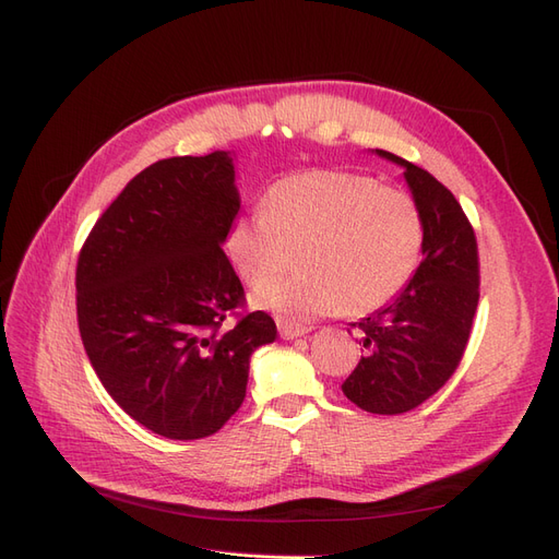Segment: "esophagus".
Here are the masks:
<instances>
[{
	"mask_svg": "<svg viewBox=\"0 0 559 559\" xmlns=\"http://www.w3.org/2000/svg\"><path fill=\"white\" fill-rule=\"evenodd\" d=\"M310 333L308 326H296V324H280V335L284 337V341H294V337H300Z\"/></svg>",
	"mask_w": 559,
	"mask_h": 559,
	"instance_id": "esophagus-1",
	"label": "esophagus"
}]
</instances>
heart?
<instances>
[{"label": "heart", "mask_w": 559, "mask_h": 559, "mask_svg": "<svg viewBox=\"0 0 559 559\" xmlns=\"http://www.w3.org/2000/svg\"><path fill=\"white\" fill-rule=\"evenodd\" d=\"M265 212L230 222L226 253L242 282L261 284L302 246L307 267L263 284L253 306L284 324L343 312L364 314L392 300L421 257V216L415 200L382 189L373 177L312 170L284 177L263 198Z\"/></svg>", "instance_id": "b5f03b06"}]
</instances>
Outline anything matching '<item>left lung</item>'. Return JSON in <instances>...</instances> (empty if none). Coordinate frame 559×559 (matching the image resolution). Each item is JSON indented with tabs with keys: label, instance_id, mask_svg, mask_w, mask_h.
Segmentation results:
<instances>
[{
	"label": "left lung",
	"instance_id": "8db88e82",
	"mask_svg": "<svg viewBox=\"0 0 559 559\" xmlns=\"http://www.w3.org/2000/svg\"><path fill=\"white\" fill-rule=\"evenodd\" d=\"M373 154L403 167L425 238L413 280L352 324L368 352L343 392L366 413L399 415L436 394L462 361L480 296L478 247L462 205L441 181L389 151Z\"/></svg>",
	"mask_w": 559,
	"mask_h": 559
}]
</instances>
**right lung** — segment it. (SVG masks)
Instances as JSON below:
<instances>
[{"label":"right lung","mask_w":559,"mask_h":559,"mask_svg":"<svg viewBox=\"0 0 559 559\" xmlns=\"http://www.w3.org/2000/svg\"><path fill=\"white\" fill-rule=\"evenodd\" d=\"M240 212L235 156L148 165L97 218L76 265L83 347L109 396L173 441L216 433L247 394L253 349L277 326L226 321L245 289L224 253Z\"/></svg>","instance_id":"add662e5"}]
</instances>
